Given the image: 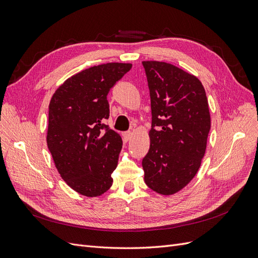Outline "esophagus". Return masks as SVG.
I'll use <instances>...</instances> for the list:
<instances>
[{
    "label": "esophagus",
    "instance_id": "esophagus-1",
    "mask_svg": "<svg viewBox=\"0 0 258 258\" xmlns=\"http://www.w3.org/2000/svg\"><path fill=\"white\" fill-rule=\"evenodd\" d=\"M131 137H132V132L131 131H126V132H123V134H122V138H123V141L124 142H128L129 140L131 139Z\"/></svg>",
    "mask_w": 258,
    "mask_h": 258
}]
</instances>
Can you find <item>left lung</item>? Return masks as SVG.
<instances>
[{"instance_id":"obj_1","label":"left lung","mask_w":258,"mask_h":258,"mask_svg":"<svg viewBox=\"0 0 258 258\" xmlns=\"http://www.w3.org/2000/svg\"><path fill=\"white\" fill-rule=\"evenodd\" d=\"M142 63L152 107L144 181L154 191L170 196L184 188L201 166L211 128L208 99L195 75L167 62Z\"/></svg>"}]
</instances>
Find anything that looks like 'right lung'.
Masks as SVG:
<instances>
[{"label": "right lung", "mask_w": 258, "mask_h": 258, "mask_svg": "<svg viewBox=\"0 0 258 258\" xmlns=\"http://www.w3.org/2000/svg\"><path fill=\"white\" fill-rule=\"evenodd\" d=\"M131 63L100 64L68 79L49 103L47 146L61 177L86 197L110 189L118 163L121 137L104 124L107 93L130 71Z\"/></svg>", "instance_id": "1"}]
</instances>
